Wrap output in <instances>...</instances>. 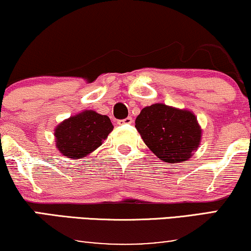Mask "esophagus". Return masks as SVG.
<instances>
[{
  "label": "esophagus",
  "mask_w": 251,
  "mask_h": 251,
  "mask_svg": "<svg viewBox=\"0 0 251 251\" xmlns=\"http://www.w3.org/2000/svg\"><path fill=\"white\" fill-rule=\"evenodd\" d=\"M118 123L119 125H131V123H133V119L128 116V118H126L123 120H119Z\"/></svg>",
  "instance_id": "obj_1"
}]
</instances>
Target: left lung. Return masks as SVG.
<instances>
[{"label":"left lung","mask_w":251,"mask_h":251,"mask_svg":"<svg viewBox=\"0 0 251 251\" xmlns=\"http://www.w3.org/2000/svg\"><path fill=\"white\" fill-rule=\"evenodd\" d=\"M135 123L144 143L164 162L186 161L200 145L202 130L187 109L153 104L142 109Z\"/></svg>","instance_id":"obj_1"}]
</instances>
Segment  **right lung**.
I'll return each mask as SVG.
<instances>
[{
    "mask_svg": "<svg viewBox=\"0 0 251 251\" xmlns=\"http://www.w3.org/2000/svg\"><path fill=\"white\" fill-rule=\"evenodd\" d=\"M113 128L107 115L85 109L56 126V147L70 159L85 157L101 145Z\"/></svg>",
    "mask_w": 251,
    "mask_h": 251,
    "instance_id": "obj_1",
    "label": "right lung"
}]
</instances>
